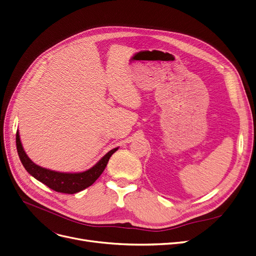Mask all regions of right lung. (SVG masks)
<instances>
[{"instance_id":"1","label":"right lung","mask_w":256,"mask_h":256,"mask_svg":"<svg viewBox=\"0 0 256 256\" xmlns=\"http://www.w3.org/2000/svg\"><path fill=\"white\" fill-rule=\"evenodd\" d=\"M16 150H18V157L25 170L33 178H36V180L44 183L46 186L51 188V190L58 192L69 194L80 192L86 190V187L91 186L104 172L106 166L108 162V159L110 158V156L118 150V148L110 150L90 170L82 172L68 174V172H60L50 170L47 168H40V166L33 163L26 154L23 148V146H22L18 130L16 132Z\"/></svg>"}]
</instances>
